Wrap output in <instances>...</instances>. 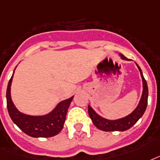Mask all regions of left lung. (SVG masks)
<instances>
[{
  "instance_id": "left-lung-1",
  "label": "left lung",
  "mask_w": 160,
  "mask_h": 160,
  "mask_svg": "<svg viewBox=\"0 0 160 160\" xmlns=\"http://www.w3.org/2000/svg\"><path fill=\"white\" fill-rule=\"evenodd\" d=\"M119 56L122 58V60L131 61L130 59H128L127 58H125L122 54H119ZM135 64L140 72L141 78H142V82H143V92H142V96H141L138 106L135 108V109L133 110V112L127 116H125V117L121 118L111 120L105 118L100 116L99 114H98L97 112H95V110L90 105H88L89 117L93 122V124L100 130L105 131V132L128 130L138 122V120L143 116V114L145 112L147 104H148V85H147L146 80L143 78L142 70L137 63L135 62Z\"/></svg>"
}]
</instances>
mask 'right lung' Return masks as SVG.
Masks as SVG:
<instances>
[{"instance_id": "right-lung-1", "label": "right lung", "mask_w": 160, "mask_h": 160, "mask_svg": "<svg viewBox=\"0 0 160 160\" xmlns=\"http://www.w3.org/2000/svg\"><path fill=\"white\" fill-rule=\"evenodd\" d=\"M14 72L15 70L7 89V109L13 122L26 134L33 138H49L57 135L62 129L67 112L74 96L58 102L47 114L36 116L23 113L15 106L11 96V87Z\"/></svg>"}]
</instances>
